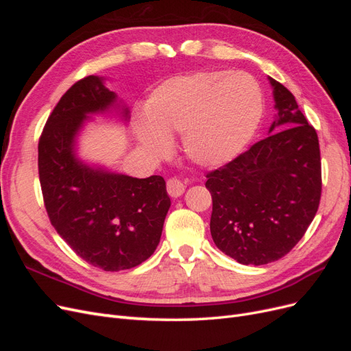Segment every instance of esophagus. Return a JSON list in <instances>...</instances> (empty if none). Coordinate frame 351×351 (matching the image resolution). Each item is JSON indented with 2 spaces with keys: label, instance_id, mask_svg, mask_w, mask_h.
Listing matches in <instances>:
<instances>
[{
  "label": "esophagus",
  "instance_id": "obj_1",
  "mask_svg": "<svg viewBox=\"0 0 351 351\" xmlns=\"http://www.w3.org/2000/svg\"><path fill=\"white\" fill-rule=\"evenodd\" d=\"M186 190V186L177 178H169L167 182V192L171 197H180Z\"/></svg>",
  "mask_w": 351,
  "mask_h": 351
}]
</instances>
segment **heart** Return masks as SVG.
<instances>
[{
	"label": "heart",
	"mask_w": 351,
	"mask_h": 351,
	"mask_svg": "<svg viewBox=\"0 0 351 351\" xmlns=\"http://www.w3.org/2000/svg\"><path fill=\"white\" fill-rule=\"evenodd\" d=\"M143 112L136 136L146 151L164 156L171 149L169 137L182 134L190 161L217 168L239 156L256 133L263 95L246 73L202 70L159 83Z\"/></svg>",
	"instance_id": "heart-1"
}]
</instances>
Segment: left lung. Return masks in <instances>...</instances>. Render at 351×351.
<instances>
[{"instance_id":"8db88e82","label":"left lung","mask_w":351,"mask_h":351,"mask_svg":"<svg viewBox=\"0 0 351 351\" xmlns=\"http://www.w3.org/2000/svg\"><path fill=\"white\" fill-rule=\"evenodd\" d=\"M274 121L268 137L209 173L210 234L217 247L243 265L278 261L304 236L321 200L317 134L294 95L268 77Z\"/></svg>"}]
</instances>
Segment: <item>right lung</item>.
I'll list each match as a JSON object with an SVG mask.
<instances>
[{"mask_svg": "<svg viewBox=\"0 0 351 351\" xmlns=\"http://www.w3.org/2000/svg\"><path fill=\"white\" fill-rule=\"evenodd\" d=\"M105 80L84 77L62 95L39 139L38 165L58 234L83 261L117 272L155 252L171 200L161 176L133 178L79 155V137L93 115L130 120L129 107Z\"/></svg>", "mask_w": 351, "mask_h": 351, "instance_id": "add662e5", "label": "right lung"}]
</instances>
